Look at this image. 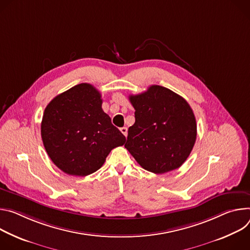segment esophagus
Instances as JSON below:
<instances>
[{
	"instance_id": "obj_1",
	"label": "esophagus",
	"mask_w": 250,
	"mask_h": 250,
	"mask_svg": "<svg viewBox=\"0 0 250 250\" xmlns=\"http://www.w3.org/2000/svg\"><path fill=\"white\" fill-rule=\"evenodd\" d=\"M120 131L122 132V134H123L125 137L127 136V134H128V129H127L126 127H122V128L120 129Z\"/></svg>"
}]
</instances>
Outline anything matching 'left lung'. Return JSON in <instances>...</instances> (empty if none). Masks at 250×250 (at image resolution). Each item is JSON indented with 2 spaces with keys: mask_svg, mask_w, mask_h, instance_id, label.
Segmentation results:
<instances>
[{
  "mask_svg": "<svg viewBox=\"0 0 250 250\" xmlns=\"http://www.w3.org/2000/svg\"><path fill=\"white\" fill-rule=\"evenodd\" d=\"M129 100L135 109V123L129 127L125 148L154 174L180 168L197 139L196 118L188 103L160 85L130 95Z\"/></svg>",
  "mask_w": 250,
  "mask_h": 250,
  "instance_id": "left-lung-1",
  "label": "left lung"
}]
</instances>
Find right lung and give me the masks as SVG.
Instances as JSON below:
<instances>
[{
  "label": "right lung",
  "instance_id": "1",
  "mask_svg": "<svg viewBox=\"0 0 250 250\" xmlns=\"http://www.w3.org/2000/svg\"><path fill=\"white\" fill-rule=\"evenodd\" d=\"M100 92L80 83L55 96L45 107L41 133L45 151L67 175L84 177L102 167L125 136L102 110Z\"/></svg>",
  "mask_w": 250,
  "mask_h": 250
}]
</instances>
